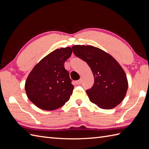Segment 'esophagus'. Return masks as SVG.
<instances>
[{
  "instance_id": "obj_1",
  "label": "esophagus",
  "mask_w": 149,
  "mask_h": 149,
  "mask_svg": "<svg viewBox=\"0 0 149 149\" xmlns=\"http://www.w3.org/2000/svg\"><path fill=\"white\" fill-rule=\"evenodd\" d=\"M81 83H82V79H79L78 81H76V84H77V85H80Z\"/></svg>"
}]
</instances>
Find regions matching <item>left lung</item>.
I'll return each mask as SVG.
<instances>
[{
  "instance_id": "left-lung-1",
  "label": "left lung",
  "mask_w": 149,
  "mask_h": 149,
  "mask_svg": "<svg viewBox=\"0 0 149 149\" xmlns=\"http://www.w3.org/2000/svg\"><path fill=\"white\" fill-rule=\"evenodd\" d=\"M72 50L88 64L93 74L94 84L86 90L90 101L102 109L115 108L128 89L127 76L120 65L108 53L93 46L75 45Z\"/></svg>"
}]
</instances>
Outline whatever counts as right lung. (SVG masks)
Instances as JSON below:
<instances>
[{
  "mask_svg": "<svg viewBox=\"0 0 149 149\" xmlns=\"http://www.w3.org/2000/svg\"><path fill=\"white\" fill-rule=\"evenodd\" d=\"M70 47L56 49L38 63L25 84L29 100L39 108L52 111L69 100L74 86L64 63L71 56Z\"/></svg>",
  "mask_w": 149,
  "mask_h": 149,
  "instance_id": "add662e5",
  "label": "right lung"
}]
</instances>
